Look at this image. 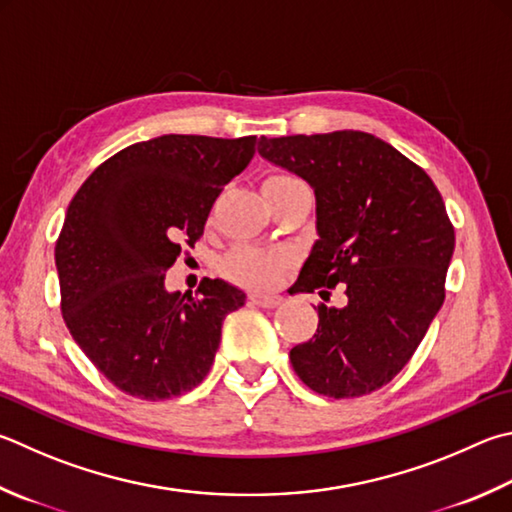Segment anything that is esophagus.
<instances>
[{"instance_id":"1","label":"esophagus","mask_w":512,"mask_h":512,"mask_svg":"<svg viewBox=\"0 0 512 512\" xmlns=\"http://www.w3.org/2000/svg\"><path fill=\"white\" fill-rule=\"evenodd\" d=\"M250 302L262 306V309H275V306H280L284 300L280 295L271 293H250Z\"/></svg>"}]
</instances>
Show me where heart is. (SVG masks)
<instances>
[{
    "label": "heart",
    "instance_id": "heart-1",
    "mask_svg": "<svg viewBox=\"0 0 512 512\" xmlns=\"http://www.w3.org/2000/svg\"><path fill=\"white\" fill-rule=\"evenodd\" d=\"M293 174H273L264 181L266 188H277V185L295 183ZM286 266V255L277 250H259L253 246H239L232 250L224 262V273L232 282L244 284L250 288H268Z\"/></svg>",
    "mask_w": 512,
    "mask_h": 512
}]
</instances>
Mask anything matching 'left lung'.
I'll return each instance as SVG.
<instances>
[{
  "instance_id": "1",
  "label": "left lung",
  "mask_w": 512,
  "mask_h": 512,
  "mask_svg": "<svg viewBox=\"0 0 512 512\" xmlns=\"http://www.w3.org/2000/svg\"><path fill=\"white\" fill-rule=\"evenodd\" d=\"M259 154L315 192L318 235L295 291L345 288L342 309L318 304L313 338L291 349L306 387L329 398L376 392L401 371L445 300L454 228L423 167L380 138H259Z\"/></svg>"
}]
</instances>
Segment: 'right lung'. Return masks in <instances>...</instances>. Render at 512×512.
Returning <instances> with one entry per match:
<instances>
[{"label":"right lung","instance_id":"obj_1","mask_svg":"<svg viewBox=\"0 0 512 512\" xmlns=\"http://www.w3.org/2000/svg\"><path fill=\"white\" fill-rule=\"evenodd\" d=\"M257 136L165 134L91 172L71 199L55 266L67 329L111 385L167 401L208 376L221 324L246 295L224 280L167 293L165 271L203 235L212 203L246 170Z\"/></svg>","mask_w":512,"mask_h":512}]
</instances>
